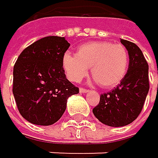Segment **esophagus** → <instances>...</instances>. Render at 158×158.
Instances as JSON below:
<instances>
[{"label":"esophagus","mask_w":158,"mask_h":158,"mask_svg":"<svg viewBox=\"0 0 158 158\" xmlns=\"http://www.w3.org/2000/svg\"><path fill=\"white\" fill-rule=\"evenodd\" d=\"M80 92H81V93H87V92H89V90H88V89H85V88L81 87V88H80Z\"/></svg>","instance_id":"1"}]
</instances>
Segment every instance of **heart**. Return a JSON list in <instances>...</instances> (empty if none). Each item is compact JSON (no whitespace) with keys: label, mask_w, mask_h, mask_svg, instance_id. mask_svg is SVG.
<instances>
[{"label":"heart","mask_w":158,"mask_h":158,"mask_svg":"<svg viewBox=\"0 0 158 158\" xmlns=\"http://www.w3.org/2000/svg\"><path fill=\"white\" fill-rule=\"evenodd\" d=\"M129 55L120 44L107 41L89 42L77 49L76 56L66 53L62 65L68 78L74 82L81 81L91 69V75L103 88L118 85L126 75Z\"/></svg>","instance_id":"1"}]
</instances>
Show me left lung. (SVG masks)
<instances>
[{
  "mask_svg": "<svg viewBox=\"0 0 158 158\" xmlns=\"http://www.w3.org/2000/svg\"><path fill=\"white\" fill-rule=\"evenodd\" d=\"M120 42L128 50V71L114 89L100 95L98 104L93 109L100 122L112 127L128 125L139 116L150 88L149 66L142 51L129 40Z\"/></svg>",
  "mask_w": 158,
  "mask_h": 158,
  "instance_id": "obj_1",
  "label": "left lung"
}]
</instances>
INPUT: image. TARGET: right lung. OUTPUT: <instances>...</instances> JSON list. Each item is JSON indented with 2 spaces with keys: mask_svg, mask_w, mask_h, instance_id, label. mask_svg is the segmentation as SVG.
Instances as JSON below:
<instances>
[{
  "mask_svg": "<svg viewBox=\"0 0 158 158\" xmlns=\"http://www.w3.org/2000/svg\"><path fill=\"white\" fill-rule=\"evenodd\" d=\"M70 44L49 36L26 47L13 69V95L20 114L27 121L48 126L57 122L66 109L67 98L78 88L65 77L62 65Z\"/></svg>",
  "mask_w": 158,
  "mask_h": 158,
  "instance_id": "add662e5",
  "label": "right lung"
}]
</instances>
